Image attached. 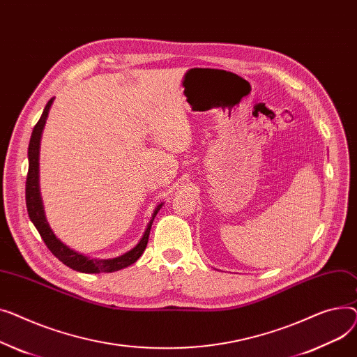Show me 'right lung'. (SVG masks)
<instances>
[{
	"label": "right lung",
	"mask_w": 357,
	"mask_h": 357,
	"mask_svg": "<svg viewBox=\"0 0 357 357\" xmlns=\"http://www.w3.org/2000/svg\"><path fill=\"white\" fill-rule=\"evenodd\" d=\"M52 102H53V99H50L47 102L43 114H41L38 122L34 125L33 132H31V138H30V144H29V173H27V180H26V204H27L29 216H30L31 222L34 223L36 229L38 230L41 239L45 241L46 246L50 249V252L60 262L65 264L66 266H69L75 271H79V272H86V274H98V272H114V271H118V269H122V268H127V266L132 265L142 255L144 249L146 248V243H149L153 220H154L155 215L158 213L162 203L158 204L157 208L154 211L153 219L150 220L149 226H146V230H145L144 236L141 238L139 243L135 248H132L130 252L123 254L118 258H114V259H91L88 257H83V255L75 252V250L69 249L65 243L60 242L54 236V234L52 232V229L49 227V223L46 220L45 211H43V204H41L40 192H38L40 137H41V131H43V127L46 123V118L49 115V109H50Z\"/></svg>",
	"instance_id": "obj_1"
}]
</instances>
